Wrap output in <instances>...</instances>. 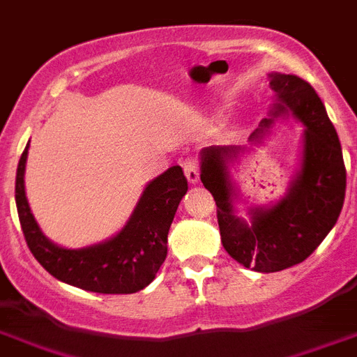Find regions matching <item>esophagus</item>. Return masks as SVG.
Here are the masks:
<instances>
[{
    "mask_svg": "<svg viewBox=\"0 0 357 357\" xmlns=\"http://www.w3.org/2000/svg\"><path fill=\"white\" fill-rule=\"evenodd\" d=\"M182 166H184V173L188 182H190V184H199L200 169H199V160H197V157H188Z\"/></svg>",
    "mask_w": 357,
    "mask_h": 357,
    "instance_id": "34e87169",
    "label": "esophagus"
}]
</instances>
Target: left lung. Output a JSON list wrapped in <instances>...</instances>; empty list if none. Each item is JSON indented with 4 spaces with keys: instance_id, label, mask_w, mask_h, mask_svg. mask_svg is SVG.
Wrapping results in <instances>:
<instances>
[{
    "instance_id": "obj_1",
    "label": "left lung",
    "mask_w": 357,
    "mask_h": 357,
    "mask_svg": "<svg viewBox=\"0 0 357 357\" xmlns=\"http://www.w3.org/2000/svg\"><path fill=\"white\" fill-rule=\"evenodd\" d=\"M269 115L249 135V146H209L200 151V181L216 202L224 249L240 266L276 273L309 258L336 225L345 200L347 172L340 139L324 102L307 81L271 72ZM289 116L304 126L298 166L286 193L238 215L241 199L234 172L239 158L256 151L276 122Z\"/></svg>"
}]
</instances>
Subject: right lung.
Listing matches in <instances>:
<instances>
[{"mask_svg":"<svg viewBox=\"0 0 357 357\" xmlns=\"http://www.w3.org/2000/svg\"><path fill=\"white\" fill-rule=\"evenodd\" d=\"M30 141L16 172V208L33 258L68 285L99 294H132L153 282L167 257V233L188 191L181 166L149 181L126 224L109 238L86 248L68 249L52 242L39 227L25 191Z\"/></svg>","mask_w":357,"mask_h":357,"instance_id":"obj_1","label":"right lung"}]
</instances>
